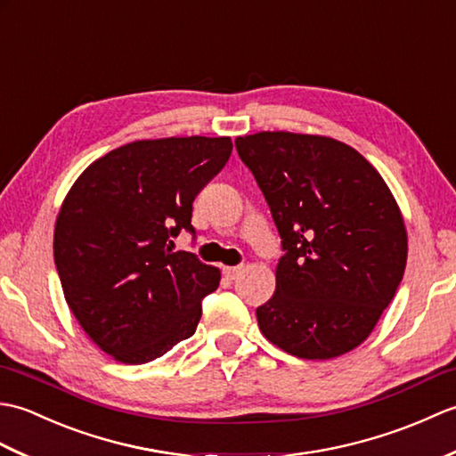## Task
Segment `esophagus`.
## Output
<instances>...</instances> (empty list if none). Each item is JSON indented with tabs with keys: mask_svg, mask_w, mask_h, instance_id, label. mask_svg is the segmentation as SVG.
Listing matches in <instances>:
<instances>
[{
	"mask_svg": "<svg viewBox=\"0 0 456 456\" xmlns=\"http://www.w3.org/2000/svg\"><path fill=\"white\" fill-rule=\"evenodd\" d=\"M240 274H243V266H225L223 268V276L227 280H237Z\"/></svg>",
	"mask_w": 456,
	"mask_h": 456,
	"instance_id": "esophagus-1",
	"label": "esophagus"
}]
</instances>
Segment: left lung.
Instances as JSON below:
<instances>
[{
    "label": "left lung",
    "mask_w": 456,
    "mask_h": 456,
    "mask_svg": "<svg viewBox=\"0 0 456 456\" xmlns=\"http://www.w3.org/2000/svg\"><path fill=\"white\" fill-rule=\"evenodd\" d=\"M282 239L276 292L256 309L270 343L307 361L353 351L398 289L408 233L384 178L348 144L288 131L237 137Z\"/></svg>",
    "instance_id": "obj_1"
}]
</instances>
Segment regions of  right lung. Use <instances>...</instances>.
Masks as SVG:
<instances>
[{
  "instance_id": "add662e5",
  "label": "right lung",
  "mask_w": 456,
  "mask_h": 456,
  "mask_svg": "<svg viewBox=\"0 0 456 456\" xmlns=\"http://www.w3.org/2000/svg\"><path fill=\"white\" fill-rule=\"evenodd\" d=\"M231 137L134 141L92 162L58 211L54 263L68 307L103 353L144 364L196 333L219 268L172 250Z\"/></svg>"
}]
</instances>
